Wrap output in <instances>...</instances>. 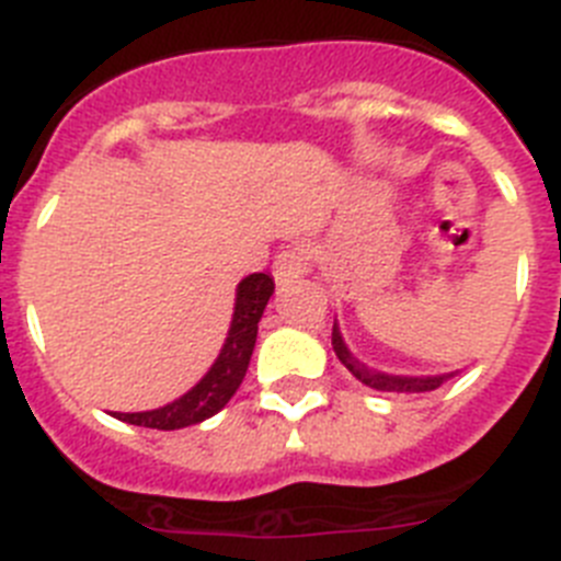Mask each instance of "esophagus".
<instances>
[{
  "label": "esophagus",
  "instance_id": "34e87169",
  "mask_svg": "<svg viewBox=\"0 0 561 561\" xmlns=\"http://www.w3.org/2000/svg\"><path fill=\"white\" fill-rule=\"evenodd\" d=\"M310 262H313V256H310L308 248H305V245H287L285 251L276 253L274 279L279 282V285H290V282L301 279V276L308 274Z\"/></svg>",
  "mask_w": 561,
  "mask_h": 561
}]
</instances>
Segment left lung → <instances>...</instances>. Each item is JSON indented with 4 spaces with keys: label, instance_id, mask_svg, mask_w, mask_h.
Here are the masks:
<instances>
[{
    "label": "left lung",
    "instance_id": "8db88e82",
    "mask_svg": "<svg viewBox=\"0 0 561 561\" xmlns=\"http://www.w3.org/2000/svg\"><path fill=\"white\" fill-rule=\"evenodd\" d=\"M333 350L339 355V362L350 369V373L358 378L362 383L373 389H381V392H428V389L440 387L449 375H432V378H403V375H383L375 373V369H367L364 364H358L350 355V350L344 347V341H341L339 328H333Z\"/></svg>",
    "mask_w": 561,
    "mask_h": 561
}]
</instances>
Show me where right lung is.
<instances>
[{"mask_svg": "<svg viewBox=\"0 0 561 561\" xmlns=\"http://www.w3.org/2000/svg\"><path fill=\"white\" fill-rule=\"evenodd\" d=\"M271 294H274V279L267 274H251L248 279H242L237 287L231 330H228L220 358L214 362L206 378L174 403H165L152 412H115V417L124 423H135V426L172 432V428L192 426V423L217 415L245 378L253 344H256V328H260L262 310H265Z\"/></svg>", "mask_w": 561, "mask_h": 561, "instance_id": "add662e5", "label": "right lung"}]
</instances>
